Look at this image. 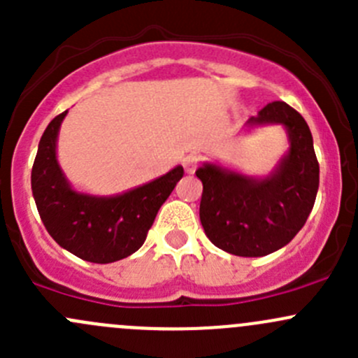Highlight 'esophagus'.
Segmentation results:
<instances>
[{
  "mask_svg": "<svg viewBox=\"0 0 358 358\" xmlns=\"http://www.w3.org/2000/svg\"><path fill=\"white\" fill-rule=\"evenodd\" d=\"M182 164H183V169H185L187 173H194L197 168H199L201 159L197 157V156H192V154H190V156H187L185 159H183Z\"/></svg>",
  "mask_w": 358,
  "mask_h": 358,
  "instance_id": "1",
  "label": "esophagus"
}]
</instances>
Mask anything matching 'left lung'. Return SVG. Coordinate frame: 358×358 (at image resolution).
Returning a JSON list of instances; mask_svg holds the SVG:
<instances>
[{"label": "left lung", "mask_w": 358, "mask_h": 358, "mask_svg": "<svg viewBox=\"0 0 358 358\" xmlns=\"http://www.w3.org/2000/svg\"><path fill=\"white\" fill-rule=\"evenodd\" d=\"M251 124L280 122L291 140L289 154L265 180H252L204 164L199 218L216 248L236 256H265L291 243L308 218L319 190V161L308 124L286 102L263 107Z\"/></svg>", "instance_id": "obj_1"}]
</instances>
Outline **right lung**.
<instances>
[{
    "label": "right lung",
    "mask_w": 358,
    "mask_h": 358,
    "mask_svg": "<svg viewBox=\"0 0 358 358\" xmlns=\"http://www.w3.org/2000/svg\"><path fill=\"white\" fill-rule=\"evenodd\" d=\"M66 114L67 110L53 117L39 140L31 173L36 208L59 246L86 262H117L145 243L159 208L183 176V168L176 166L122 196L92 197L74 192L55 156L57 133Z\"/></svg>",
    "instance_id": "1"
}]
</instances>
